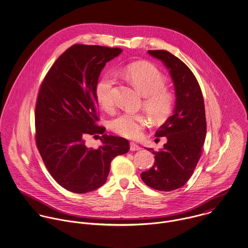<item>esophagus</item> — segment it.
Listing matches in <instances>:
<instances>
[{"mask_svg": "<svg viewBox=\"0 0 248 248\" xmlns=\"http://www.w3.org/2000/svg\"><path fill=\"white\" fill-rule=\"evenodd\" d=\"M140 146L138 145L137 143L130 142V150L131 151H137V150H140Z\"/></svg>", "mask_w": 248, "mask_h": 248, "instance_id": "obj_1", "label": "esophagus"}]
</instances>
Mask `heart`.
I'll use <instances>...</instances> for the list:
<instances>
[{"label": "heart", "instance_id": "obj_1", "mask_svg": "<svg viewBox=\"0 0 248 248\" xmlns=\"http://www.w3.org/2000/svg\"><path fill=\"white\" fill-rule=\"evenodd\" d=\"M124 76L138 91L144 96L142 106L150 118L158 124L164 123L173 108V96L165 88V78L154 65L146 62L128 64L124 69ZM117 77L107 73L100 78L95 86V95L99 105L110 110L113 108V87ZM147 124L146 117L141 113L124 112L111 121V129L127 139H137Z\"/></svg>", "mask_w": 248, "mask_h": 248}]
</instances>
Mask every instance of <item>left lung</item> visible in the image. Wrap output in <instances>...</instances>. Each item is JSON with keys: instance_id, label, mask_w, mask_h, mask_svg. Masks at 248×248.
<instances>
[{"instance_id": "1", "label": "left lung", "mask_w": 248, "mask_h": 248, "mask_svg": "<svg viewBox=\"0 0 248 248\" xmlns=\"http://www.w3.org/2000/svg\"><path fill=\"white\" fill-rule=\"evenodd\" d=\"M161 60L175 87V108L156 137H166L164 148L155 151L154 165L140 174L143 183L157 190L171 191L184 186L192 176L206 136V120L202 93L188 66L166 50H148ZM159 140V139H158Z\"/></svg>"}]
</instances>
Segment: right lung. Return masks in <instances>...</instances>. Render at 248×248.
Instances as JSON below:
<instances>
[{
    "label": "right lung",
    "mask_w": 248,
    "mask_h": 248,
    "mask_svg": "<svg viewBox=\"0 0 248 248\" xmlns=\"http://www.w3.org/2000/svg\"><path fill=\"white\" fill-rule=\"evenodd\" d=\"M121 48L74 45L60 56L41 85L35 109L36 144L47 170L63 188L87 193L108 180L111 161L128 152L124 138L104 134L97 125L95 86L107 62ZM103 134L89 149L84 139Z\"/></svg>",
    "instance_id": "obj_1"
}]
</instances>
